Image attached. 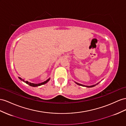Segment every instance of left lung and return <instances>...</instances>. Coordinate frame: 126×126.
<instances>
[{
  "instance_id": "left-lung-1",
  "label": "left lung",
  "mask_w": 126,
  "mask_h": 126,
  "mask_svg": "<svg viewBox=\"0 0 126 126\" xmlns=\"http://www.w3.org/2000/svg\"><path fill=\"white\" fill-rule=\"evenodd\" d=\"M77 84H79V85H81V86H84V85H80V84H78V83H77ZM95 85H92V86H86V87H93V86H94Z\"/></svg>"
}]
</instances>
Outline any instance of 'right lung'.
Segmentation results:
<instances>
[{
	"instance_id": "obj_1",
	"label": "right lung",
	"mask_w": 126,
	"mask_h": 126,
	"mask_svg": "<svg viewBox=\"0 0 126 126\" xmlns=\"http://www.w3.org/2000/svg\"><path fill=\"white\" fill-rule=\"evenodd\" d=\"M19 79H21V80H23L24 82H25V83H26L27 84H29L30 86H33V87H36V86H40V85H43V84H46L47 81H48L49 80H50V79H48L46 81H44V82H43V83H39V84H34V83H30V82H28V81H25V80H24L23 79H22L21 77H18Z\"/></svg>"
}]
</instances>
